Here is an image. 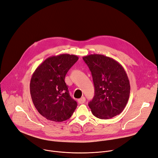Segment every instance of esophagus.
<instances>
[{
    "mask_svg": "<svg viewBox=\"0 0 158 158\" xmlns=\"http://www.w3.org/2000/svg\"><path fill=\"white\" fill-rule=\"evenodd\" d=\"M85 101H86V99L85 97H82L81 98L78 99V102L79 104H83Z\"/></svg>",
    "mask_w": 158,
    "mask_h": 158,
    "instance_id": "obj_1",
    "label": "esophagus"
}]
</instances>
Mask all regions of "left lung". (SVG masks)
I'll use <instances>...</instances> for the list:
<instances>
[{
  "instance_id": "obj_1",
  "label": "left lung",
  "mask_w": 158,
  "mask_h": 158,
  "mask_svg": "<svg viewBox=\"0 0 158 158\" xmlns=\"http://www.w3.org/2000/svg\"><path fill=\"white\" fill-rule=\"evenodd\" d=\"M90 69L95 88L88 106L96 118L107 119L121 114L128 101L130 86L123 67L115 60L100 54L83 57Z\"/></svg>"
}]
</instances>
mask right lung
I'll return each mask as SVG.
<instances>
[{
  "label": "right lung",
  "mask_w": 158,
  "mask_h": 158,
  "mask_svg": "<svg viewBox=\"0 0 158 158\" xmlns=\"http://www.w3.org/2000/svg\"><path fill=\"white\" fill-rule=\"evenodd\" d=\"M79 57L61 54L47 58L33 72L30 94L37 111L47 119L61 122L69 119L77 103L70 95L64 79Z\"/></svg>",
  "instance_id": "add662e5"
}]
</instances>
